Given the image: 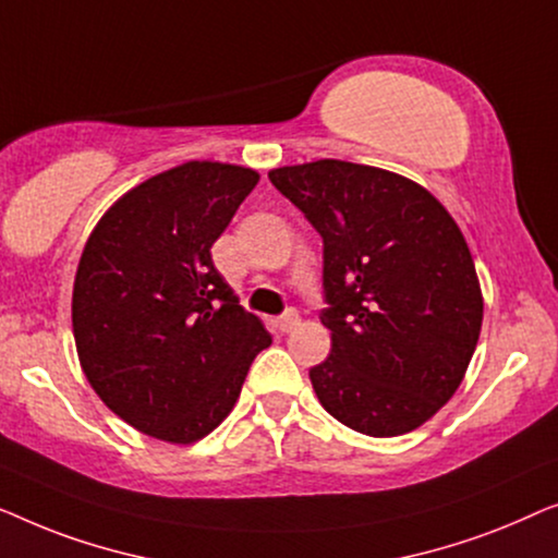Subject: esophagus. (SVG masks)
I'll return each mask as SVG.
<instances>
[{
	"label": "esophagus",
	"mask_w": 558,
	"mask_h": 558,
	"mask_svg": "<svg viewBox=\"0 0 558 558\" xmlns=\"http://www.w3.org/2000/svg\"><path fill=\"white\" fill-rule=\"evenodd\" d=\"M301 324V316H298L295 311H288V313H282L280 318H276V328L280 333H288V331H293V328Z\"/></svg>",
	"instance_id": "esophagus-1"
}]
</instances>
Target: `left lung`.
Returning <instances> with one entry per match:
<instances>
[{
	"instance_id": "left-lung-1",
	"label": "left lung",
	"mask_w": 558,
	"mask_h": 558,
	"mask_svg": "<svg viewBox=\"0 0 558 558\" xmlns=\"http://www.w3.org/2000/svg\"><path fill=\"white\" fill-rule=\"evenodd\" d=\"M324 238L331 354L311 368L324 410L368 437L433 420L465 379L483 290L458 222L395 171L318 159L268 171Z\"/></svg>"
}]
</instances>
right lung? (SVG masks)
Masks as SVG:
<instances>
[{
	"label": "right lung",
	"instance_id": "obj_1",
	"mask_svg": "<svg viewBox=\"0 0 558 558\" xmlns=\"http://www.w3.org/2000/svg\"><path fill=\"white\" fill-rule=\"evenodd\" d=\"M260 174L186 161L116 199L73 282L85 379L133 429L194 445L222 425L272 339L215 270L209 247Z\"/></svg>",
	"mask_w": 558,
	"mask_h": 558
}]
</instances>
